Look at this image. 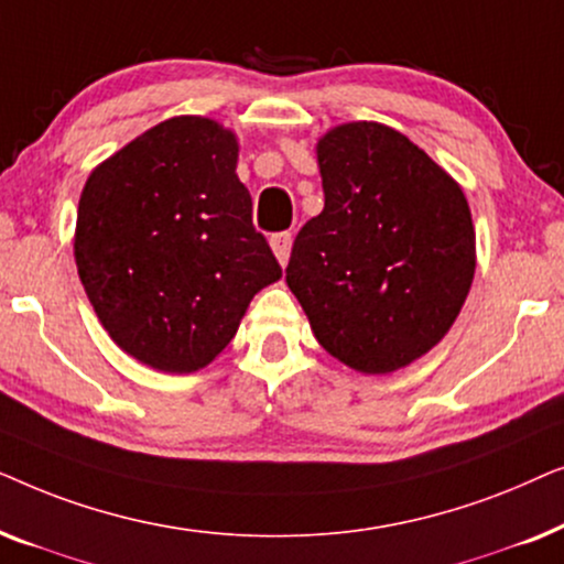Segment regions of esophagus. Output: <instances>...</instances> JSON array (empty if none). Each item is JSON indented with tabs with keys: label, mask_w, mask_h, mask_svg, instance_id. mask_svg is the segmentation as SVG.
<instances>
[{
	"label": "esophagus",
	"mask_w": 564,
	"mask_h": 564,
	"mask_svg": "<svg viewBox=\"0 0 564 564\" xmlns=\"http://www.w3.org/2000/svg\"><path fill=\"white\" fill-rule=\"evenodd\" d=\"M269 243H272V251L274 257L280 259V264L284 267L290 261V251H292V234H274L269 238Z\"/></svg>",
	"instance_id": "esophagus-1"
}]
</instances>
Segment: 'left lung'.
<instances>
[{"label": "left lung", "mask_w": 564, "mask_h": 564, "mask_svg": "<svg viewBox=\"0 0 564 564\" xmlns=\"http://www.w3.org/2000/svg\"><path fill=\"white\" fill-rule=\"evenodd\" d=\"M326 205L292 243L288 284L330 357L365 375L442 341L475 276L465 192L403 133L346 122L318 141Z\"/></svg>", "instance_id": "obj_1"}]
</instances>
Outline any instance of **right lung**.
Here are the masks:
<instances>
[{
  "mask_svg": "<svg viewBox=\"0 0 564 564\" xmlns=\"http://www.w3.org/2000/svg\"><path fill=\"white\" fill-rule=\"evenodd\" d=\"M238 141L220 122H159L89 174L74 257L99 323L159 372H197L282 276L251 223Z\"/></svg>",
  "mask_w": 564,
  "mask_h": 564,
  "instance_id": "obj_1",
  "label": "right lung"
}]
</instances>
